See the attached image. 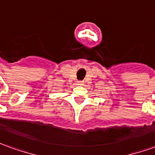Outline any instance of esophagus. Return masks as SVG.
Masks as SVG:
<instances>
[{"label":"esophagus","instance_id":"1","mask_svg":"<svg viewBox=\"0 0 155 155\" xmlns=\"http://www.w3.org/2000/svg\"><path fill=\"white\" fill-rule=\"evenodd\" d=\"M77 84H78V85H83V84H84V81H78Z\"/></svg>","mask_w":155,"mask_h":155}]
</instances>
